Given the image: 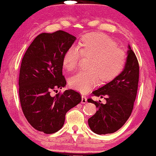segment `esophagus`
Segmentation results:
<instances>
[{"instance_id": "34e87169", "label": "esophagus", "mask_w": 156, "mask_h": 156, "mask_svg": "<svg viewBox=\"0 0 156 156\" xmlns=\"http://www.w3.org/2000/svg\"><path fill=\"white\" fill-rule=\"evenodd\" d=\"M87 97L84 96V95H82L81 96V103H83V104H84V103H87Z\"/></svg>"}]
</instances>
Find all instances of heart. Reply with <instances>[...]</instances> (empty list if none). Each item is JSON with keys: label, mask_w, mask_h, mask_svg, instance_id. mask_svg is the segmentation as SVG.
Returning <instances> with one entry per match:
<instances>
[{"label": "heart", "mask_w": 156, "mask_h": 156, "mask_svg": "<svg viewBox=\"0 0 156 156\" xmlns=\"http://www.w3.org/2000/svg\"><path fill=\"white\" fill-rule=\"evenodd\" d=\"M83 57H91L88 70L81 71L69 80L70 87L80 92H87L100 83H108L122 73L127 64L125 52L108 36L101 33L86 34L77 47L71 46L64 53L62 63L68 71H74Z\"/></svg>", "instance_id": "obj_1"}]
</instances>
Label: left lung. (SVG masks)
Returning <instances> with one entry per match:
<instances>
[{
	"mask_svg": "<svg viewBox=\"0 0 156 156\" xmlns=\"http://www.w3.org/2000/svg\"><path fill=\"white\" fill-rule=\"evenodd\" d=\"M139 77V66L136 56L129 46L125 69L118 78L92 93V96L104 98L89 103L96 105L98 112L88 119L89 128L97 134L116 132L124 125L131 114L136 97Z\"/></svg>",
	"mask_w": 156,
	"mask_h": 156,
	"instance_id": "obj_1",
	"label": "left lung"
}]
</instances>
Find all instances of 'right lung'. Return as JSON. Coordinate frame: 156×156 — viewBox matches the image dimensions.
Here are the masks:
<instances>
[{
    "label": "right lung",
    "mask_w": 156,
    "mask_h": 156,
    "mask_svg": "<svg viewBox=\"0 0 156 156\" xmlns=\"http://www.w3.org/2000/svg\"><path fill=\"white\" fill-rule=\"evenodd\" d=\"M76 39L61 30L42 33L23 55L19 75L21 108L31 126L44 133L59 130L66 113L81 101L80 93L73 89L51 95L52 91L62 89L67 83L62 75V59Z\"/></svg>",
    "instance_id": "obj_1"
}]
</instances>
